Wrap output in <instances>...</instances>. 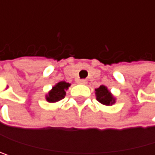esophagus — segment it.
Instances as JSON below:
<instances>
[{"label": "esophagus", "mask_w": 155, "mask_h": 155, "mask_svg": "<svg viewBox=\"0 0 155 155\" xmlns=\"http://www.w3.org/2000/svg\"><path fill=\"white\" fill-rule=\"evenodd\" d=\"M78 83H80V84H86L87 83V80L86 79H79L78 80Z\"/></svg>", "instance_id": "esophagus-1"}]
</instances>
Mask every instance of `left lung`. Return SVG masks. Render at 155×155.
<instances>
[{
  "instance_id": "8db88e82",
  "label": "left lung",
  "mask_w": 155,
  "mask_h": 155,
  "mask_svg": "<svg viewBox=\"0 0 155 155\" xmlns=\"http://www.w3.org/2000/svg\"><path fill=\"white\" fill-rule=\"evenodd\" d=\"M95 91H96L97 100L102 104L110 105L114 103V99L113 98V95L109 92V91L105 86H100Z\"/></svg>"
}]
</instances>
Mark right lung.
Instances as JSON below:
<instances>
[{
	"label": "right lung",
	"instance_id": "obj_1",
	"mask_svg": "<svg viewBox=\"0 0 155 155\" xmlns=\"http://www.w3.org/2000/svg\"><path fill=\"white\" fill-rule=\"evenodd\" d=\"M70 86V84L66 83L64 81H61L57 83L52 90L49 92V95H47L46 100L50 103H56L59 102L62 99L64 98L65 95V91Z\"/></svg>",
	"mask_w": 155,
	"mask_h": 155
}]
</instances>
